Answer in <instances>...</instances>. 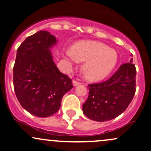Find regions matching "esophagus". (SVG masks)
<instances>
[{"mask_svg":"<svg viewBox=\"0 0 151 151\" xmlns=\"http://www.w3.org/2000/svg\"><path fill=\"white\" fill-rule=\"evenodd\" d=\"M79 84H81V83L78 82V81H76V80H73V85L74 86H78Z\"/></svg>","mask_w":151,"mask_h":151,"instance_id":"34e87169","label":"esophagus"}]
</instances>
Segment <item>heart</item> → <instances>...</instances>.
<instances>
[{"label":"heart","instance_id":"heart-1","mask_svg":"<svg viewBox=\"0 0 151 151\" xmlns=\"http://www.w3.org/2000/svg\"><path fill=\"white\" fill-rule=\"evenodd\" d=\"M66 54L70 58L79 61H86L83 70L90 81L105 78L114 70L118 62V54L114 49L97 42H82L76 44L72 51Z\"/></svg>","mask_w":151,"mask_h":151}]
</instances>
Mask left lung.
I'll return each instance as SVG.
<instances>
[{
    "label": "left lung",
    "instance_id": "8db88e82",
    "mask_svg": "<svg viewBox=\"0 0 151 151\" xmlns=\"http://www.w3.org/2000/svg\"><path fill=\"white\" fill-rule=\"evenodd\" d=\"M132 61L122 64L107 81L88 85V97L83 104L86 116L96 122L109 121L127 109L136 92V70Z\"/></svg>",
    "mask_w": 151,
    "mask_h": 151
}]
</instances>
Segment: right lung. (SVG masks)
Listing matches in <instances>:
<instances>
[{"mask_svg":"<svg viewBox=\"0 0 151 151\" xmlns=\"http://www.w3.org/2000/svg\"><path fill=\"white\" fill-rule=\"evenodd\" d=\"M57 44L54 35L41 30L20 44L13 67V86L21 106L38 117L57 112L62 97L72 89L71 79L61 73L50 49Z\"/></svg>","mask_w":151,"mask_h":151,"instance_id":"add662e5","label":"right lung"}]
</instances>
